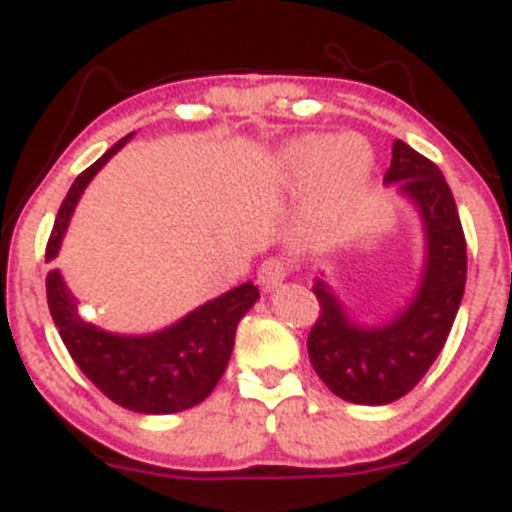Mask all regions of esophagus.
<instances>
[{
	"label": "esophagus",
	"instance_id": "1",
	"mask_svg": "<svg viewBox=\"0 0 512 512\" xmlns=\"http://www.w3.org/2000/svg\"><path fill=\"white\" fill-rule=\"evenodd\" d=\"M287 277V265L282 260H277V257H270V260H265L260 265V270H257V282H260V287L265 289V292H272V289H277L285 282Z\"/></svg>",
	"mask_w": 512,
	"mask_h": 512
}]
</instances>
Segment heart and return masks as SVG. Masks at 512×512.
<instances>
[{
	"instance_id": "b5f03b06",
	"label": "heart",
	"mask_w": 512,
	"mask_h": 512,
	"mask_svg": "<svg viewBox=\"0 0 512 512\" xmlns=\"http://www.w3.org/2000/svg\"><path fill=\"white\" fill-rule=\"evenodd\" d=\"M371 170L374 153L359 136L307 133L277 156V175L292 193L307 190V215L319 227L339 223L349 213Z\"/></svg>"
}]
</instances>
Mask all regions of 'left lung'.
<instances>
[{
	"mask_svg": "<svg viewBox=\"0 0 512 512\" xmlns=\"http://www.w3.org/2000/svg\"><path fill=\"white\" fill-rule=\"evenodd\" d=\"M418 210L426 240L421 280L396 317L364 324L354 319L317 277L319 319L307 339L309 361L329 391L344 401L384 406L423 379L446 344L466 287V237L446 178L426 156L394 141L386 185H395Z\"/></svg>",
	"mask_w": 512,
	"mask_h": 512,
	"instance_id": "left-lung-1",
	"label": "left lung"
}]
</instances>
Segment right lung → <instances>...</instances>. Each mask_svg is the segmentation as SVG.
<instances>
[{
  "mask_svg": "<svg viewBox=\"0 0 512 512\" xmlns=\"http://www.w3.org/2000/svg\"><path fill=\"white\" fill-rule=\"evenodd\" d=\"M133 133L108 148L66 193L46 245V260L59 255L61 240L86 185ZM49 312L71 359L113 404L148 416L178 414L208 399L225 374L240 319L260 299L252 282L210 299L170 327L153 334H113L81 317L74 292L59 270L46 275Z\"/></svg>",
  "mask_w": 512,
  "mask_h": 512,
  "instance_id": "1",
  "label": "right lung"
}]
</instances>
